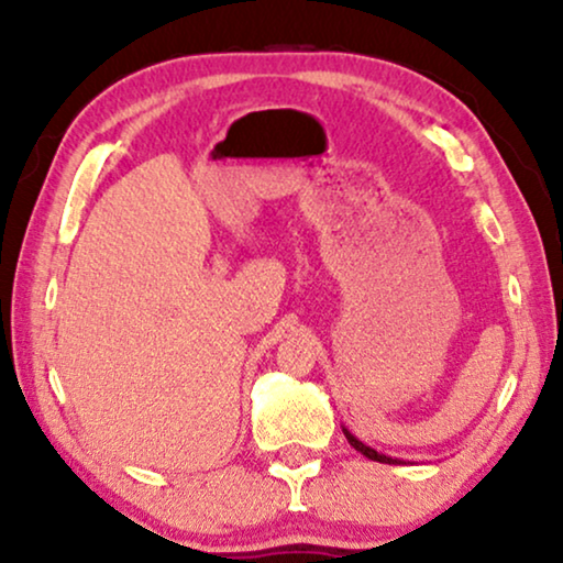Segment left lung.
I'll use <instances>...</instances> for the list:
<instances>
[{
  "label": "left lung",
  "instance_id": "obj_1",
  "mask_svg": "<svg viewBox=\"0 0 563 563\" xmlns=\"http://www.w3.org/2000/svg\"><path fill=\"white\" fill-rule=\"evenodd\" d=\"M343 433H345V438H349V443L353 445V449H356L358 453H364L366 459H372V461H379V464H397L399 459H391V456H384V453H379V451H374L372 445H366V443H361L356 435L353 433H349V430L343 428Z\"/></svg>",
  "mask_w": 563,
  "mask_h": 563
}]
</instances>
